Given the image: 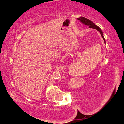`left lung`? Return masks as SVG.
Instances as JSON below:
<instances>
[{"instance_id":"1","label":"left lung","mask_w":124,"mask_h":124,"mask_svg":"<svg viewBox=\"0 0 124 124\" xmlns=\"http://www.w3.org/2000/svg\"><path fill=\"white\" fill-rule=\"evenodd\" d=\"M77 19L79 20L81 22V23H82L83 24L85 25V26H89V28L96 29V30H97L98 32L100 33L101 35V36L102 37L103 39L104 43L106 44V40H105V39H104V36H103V33L102 31L101 30V29L99 27L95 25V24L93 22L91 21V20L87 19V18H86L84 17H80L78 18Z\"/></svg>"}]
</instances>
